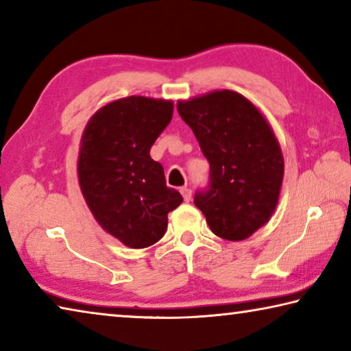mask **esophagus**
I'll use <instances>...</instances> for the list:
<instances>
[{
    "label": "esophagus",
    "mask_w": 351,
    "mask_h": 351,
    "mask_svg": "<svg viewBox=\"0 0 351 351\" xmlns=\"http://www.w3.org/2000/svg\"><path fill=\"white\" fill-rule=\"evenodd\" d=\"M181 195H182V198H184V201H186V203H189V201L192 199V190H190L189 187H182Z\"/></svg>",
    "instance_id": "34e87169"
}]
</instances>
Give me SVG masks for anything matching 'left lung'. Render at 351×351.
Here are the masks:
<instances>
[{
  "label": "left lung",
  "mask_w": 351,
  "mask_h": 351,
  "mask_svg": "<svg viewBox=\"0 0 351 351\" xmlns=\"http://www.w3.org/2000/svg\"><path fill=\"white\" fill-rule=\"evenodd\" d=\"M176 108L210 164L209 186L195 193V206L215 235L247 239L269 221L280 195L285 167L274 132L235 91L180 100Z\"/></svg>",
  "instance_id": "left-lung-1"
}]
</instances>
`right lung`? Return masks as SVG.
<instances>
[{"instance_id":"right-lung-1","label":"right lung","mask_w":351,"mask_h":351,"mask_svg":"<svg viewBox=\"0 0 351 351\" xmlns=\"http://www.w3.org/2000/svg\"><path fill=\"white\" fill-rule=\"evenodd\" d=\"M173 116V102L130 96L105 105L83 132L77 173L88 207L110 235L133 249L164 237L182 203L165 184L150 148Z\"/></svg>"}]
</instances>
